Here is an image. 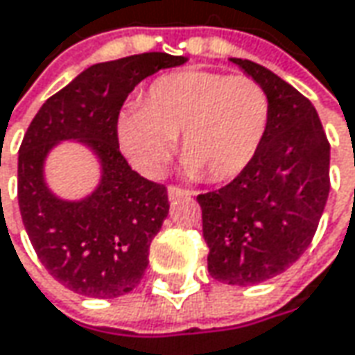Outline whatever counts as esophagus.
I'll return each mask as SVG.
<instances>
[{"label":"esophagus","instance_id":"1","mask_svg":"<svg viewBox=\"0 0 355 355\" xmlns=\"http://www.w3.org/2000/svg\"><path fill=\"white\" fill-rule=\"evenodd\" d=\"M166 192H168V198H171V200H177V198H189L190 194H192L190 190L178 189V187H168Z\"/></svg>","mask_w":355,"mask_h":355}]
</instances>
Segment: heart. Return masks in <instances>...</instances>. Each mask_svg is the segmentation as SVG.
<instances>
[{"mask_svg":"<svg viewBox=\"0 0 355 355\" xmlns=\"http://www.w3.org/2000/svg\"><path fill=\"white\" fill-rule=\"evenodd\" d=\"M271 100L250 76L182 70L157 78L143 105H125L116 119L121 153L145 177H159L180 135L182 171L214 182L241 175L269 129Z\"/></svg>","mask_w":355,"mask_h":355,"instance_id":"1","label":"heart"}]
</instances>
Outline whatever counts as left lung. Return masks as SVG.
Segmentation results:
<instances>
[{"label": "left lung", "instance_id": "obj_1", "mask_svg": "<svg viewBox=\"0 0 355 355\" xmlns=\"http://www.w3.org/2000/svg\"><path fill=\"white\" fill-rule=\"evenodd\" d=\"M230 60L265 88L269 129L241 175L196 200L210 275L248 287L283 273L311 245L330 192V143L297 88L261 64Z\"/></svg>", "mask_w": 355, "mask_h": 355}]
</instances>
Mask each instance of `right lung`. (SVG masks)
<instances>
[{
  "label": "right lung",
  "mask_w": 355,
  "mask_h": 355,
  "mask_svg": "<svg viewBox=\"0 0 355 355\" xmlns=\"http://www.w3.org/2000/svg\"><path fill=\"white\" fill-rule=\"evenodd\" d=\"M187 60L143 53L86 68L41 105L23 137L17 163L23 226L44 269L78 295L116 299L145 275L168 196L163 184L131 171L119 153L116 119L141 80ZM62 140L86 144L101 163L98 187L80 201L56 197L44 178L46 157Z\"/></svg>",
  "instance_id": "add662e5"
}]
</instances>
